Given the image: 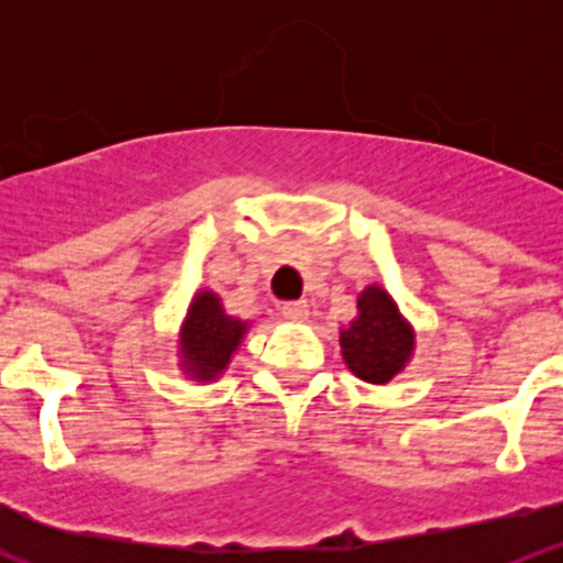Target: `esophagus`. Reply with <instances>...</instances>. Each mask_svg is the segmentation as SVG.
<instances>
[{"label": "esophagus", "mask_w": 563, "mask_h": 563, "mask_svg": "<svg viewBox=\"0 0 563 563\" xmlns=\"http://www.w3.org/2000/svg\"><path fill=\"white\" fill-rule=\"evenodd\" d=\"M280 309H283V318H286L288 322H303L309 318L307 301H286Z\"/></svg>", "instance_id": "esophagus-1"}]
</instances>
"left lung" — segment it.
I'll return each mask as SVG.
<instances>
[{"mask_svg":"<svg viewBox=\"0 0 563 563\" xmlns=\"http://www.w3.org/2000/svg\"><path fill=\"white\" fill-rule=\"evenodd\" d=\"M357 312V320L341 331L344 363L367 384H386L410 360L412 331L391 296L378 286H367L360 294Z\"/></svg>","mask_w":563,"mask_h":563,"instance_id":"obj_1","label":"left lung"}]
</instances>
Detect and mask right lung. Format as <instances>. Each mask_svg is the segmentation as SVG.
<instances>
[{"label": "right lung", "instance_id": "1", "mask_svg": "<svg viewBox=\"0 0 563 563\" xmlns=\"http://www.w3.org/2000/svg\"><path fill=\"white\" fill-rule=\"evenodd\" d=\"M245 322L222 309L217 294L200 290L183 325V365L192 378L211 380L224 371L241 344Z\"/></svg>", "mask_w": 563, "mask_h": 563}]
</instances>
